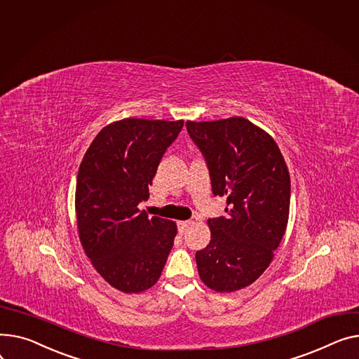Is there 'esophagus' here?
Returning <instances> with one entry per match:
<instances>
[{"mask_svg":"<svg viewBox=\"0 0 359 359\" xmlns=\"http://www.w3.org/2000/svg\"><path fill=\"white\" fill-rule=\"evenodd\" d=\"M190 224H192V222H190V221H179V222H177L179 233H180V235H183V233L187 231V228L190 226Z\"/></svg>","mask_w":359,"mask_h":359,"instance_id":"obj_1","label":"esophagus"}]
</instances>
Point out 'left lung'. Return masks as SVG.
Segmentation results:
<instances>
[{"mask_svg":"<svg viewBox=\"0 0 359 359\" xmlns=\"http://www.w3.org/2000/svg\"><path fill=\"white\" fill-rule=\"evenodd\" d=\"M205 157L212 192L226 198V217L208 219L210 241L196 252L201 280L215 292L254 283L287 228L290 175L276 141L243 116L186 123Z\"/></svg>","mask_w":359,"mask_h":359,"instance_id":"8db88e82","label":"left lung"}]
</instances>
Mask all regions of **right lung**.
Listing matches in <instances>:
<instances>
[{"label": "right lung", "mask_w": 359, "mask_h": 359, "mask_svg": "<svg viewBox=\"0 0 359 359\" xmlns=\"http://www.w3.org/2000/svg\"><path fill=\"white\" fill-rule=\"evenodd\" d=\"M183 119L124 118L104 127L79 165L75 209L82 247L102 278L124 293L157 283L176 224L138 209Z\"/></svg>", "instance_id": "add662e5"}]
</instances>
